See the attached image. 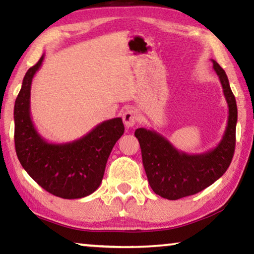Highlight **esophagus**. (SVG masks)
<instances>
[{
	"instance_id": "esophagus-1",
	"label": "esophagus",
	"mask_w": 254,
	"mask_h": 254,
	"mask_svg": "<svg viewBox=\"0 0 254 254\" xmlns=\"http://www.w3.org/2000/svg\"><path fill=\"white\" fill-rule=\"evenodd\" d=\"M137 111L135 109H127L126 111L124 112V116H123V120H124V124L125 126L127 128H130L135 126V124H136L137 121Z\"/></svg>"
}]
</instances>
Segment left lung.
<instances>
[{
  "instance_id": "1",
  "label": "left lung",
  "mask_w": 254,
  "mask_h": 254,
  "mask_svg": "<svg viewBox=\"0 0 254 254\" xmlns=\"http://www.w3.org/2000/svg\"><path fill=\"white\" fill-rule=\"evenodd\" d=\"M213 68L223 88L228 103V124L216 148L199 155H189L173 147L155 130L137 128L135 136L140 142L142 162L149 185L159 196L178 200L199 193L221 178L232 161L236 144L237 104L228 76L216 61Z\"/></svg>"
}]
</instances>
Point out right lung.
Wrapping results in <instances>:
<instances>
[{"label": "right lung", "mask_w": 254, "mask_h": 254, "mask_svg": "<svg viewBox=\"0 0 254 254\" xmlns=\"http://www.w3.org/2000/svg\"><path fill=\"white\" fill-rule=\"evenodd\" d=\"M44 55L24 76L13 110L16 154L24 170L48 193L64 199L88 196L102 183L114 144L124 134L121 118L103 121L84 136L68 143H50L31 119L30 96L33 76Z\"/></svg>", "instance_id": "obj_1"}]
</instances>
